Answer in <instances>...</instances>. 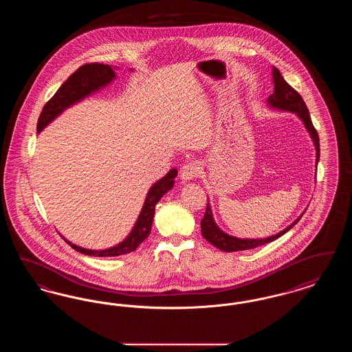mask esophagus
<instances>
[{"label": "esophagus", "instance_id": "1", "mask_svg": "<svg viewBox=\"0 0 352 352\" xmlns=\"http://www.w3.org/2000/svg\"><path fill=\"white\" fill-rule=\"evenodd\" d=\"M199 173H201L199 162H195V161L187 162V164H184V168H181V179L184 182L191 181V179L197 178Z\"/></svg>", "mask_w": 352, "mask_h": 352}]
</instances>
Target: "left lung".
<instances>
[{"mask_svg":"<svg viewBox=\"0 0 352 352\" xmlns=\"http://www.w3.org/2000/svg\"><path fill=\"white\" fill-rule=\"evenodd\" d=\"M272 80H273L272 83L274 85V91L267 100L269 108L294 113L297 118L301 120L305 129L307 131V133L314 144V148H316V168H317L319 162V137L316 128L313 126V122H311V118H310L305 101L294 88H292L289 84L285 82L284 76L276 67L272 68ZM303 212L290 226H287L278 234H272L268 237H261V239H240V237H236L232 234H228L219 228L214 215H212L211 203L208 201L206 214L201 221V234L208 243H211L220 251L237 252L253 250L260 245L272 243V241L277 240L278 237H281L283 234H286L289 230H292L296 226V223L301 219Z\"/></svg>","mask_w":352,"mask_h":352,"instance_id":"1","label":"left lung"}]
</instances>
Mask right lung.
<instances>
[{"label": "right lung", "mask_w": 352, "mask_h": 352, "mask_svg": "<svg viewBox=\"0 0 352 352\" xmlns=\"http://www.w3.org/2000/svg\"><path fill=\"white\" fill-rule=\"evenodd\" d=\"M118 68L116 66L112 67L111 65H100V63L84 65L82 67L78 68L67 80L59 87L55 95L43 107L36 124L38 133H41L55 118H59L66 109L83 101L88 96L99 92L100 89L112 83L116 79ZM131 71L133 69L131 68ZM177 175H178V170L171 168L165 177L158 179L155 184H151L132 231L116 245L105 250H98V251L87 250L71 243L65 236L62 234L60 236L75 251L87 256L115 257V256H121V254L133 252L151 234L153 218L155 212V204L174 187V182H175L174 179Z\"/></svg>", "instance_id": "right-lung-1"}]
</instances>
